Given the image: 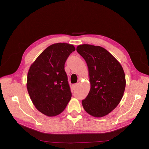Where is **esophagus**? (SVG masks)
<instances>
[{
  "label": "esophagus",
  "mask_w": 149,
  "mask_h": 149,
  "mask_svg": "<svg viewBox=\"0 0 149 149\" xmlns=\"http://www.w3.org/2000/svg\"><path fill=\"white\" fill-rule=\"evenodd\" d=\"M78 84H73V89H76V88H77V86H78Z\"/></svg>",
  "instance_id": "1"
}]
</instances>
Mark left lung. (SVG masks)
I'll return each instance as SVG.
<instances>
[{
  "label": "left lung",
  "instance_id": "obj_1",
  "mask_svg": "<svg viewBox=\"0 0 149 149\" xmlns=\"http://www.w3.org/2000/svg\"><path fill=\"white\" fill-rule=\"evenodd\" d=\"M76 51L86 62L91 88L82 105L85 111L95 118L112 112L123 97L125 76L120 63L105 48L83 44Z\"/></svg>",
  "mask_w": 149,
  "mask_h": 149
}]
</instances>
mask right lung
I'll return each mask as SVG.
<instances>
[{
	"label": "right lung",
	"instance_id": "add662e5",
	"mask_svg": "<svg viewBox=\"0 0 149 149\" xmlns=\"http://www.w3.org/2000/svg\"><path fill=\"white\" fill-rule=\"evenodd\" d=\"M74 50L73 45L54 43L40 54L29 70L26 88L31 100L38 111L48 117L61 113L71 100L65 63Z\"/></svg>",
	"mask_w": 149,
	"mask_h": 149
}]
</instances>
